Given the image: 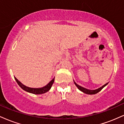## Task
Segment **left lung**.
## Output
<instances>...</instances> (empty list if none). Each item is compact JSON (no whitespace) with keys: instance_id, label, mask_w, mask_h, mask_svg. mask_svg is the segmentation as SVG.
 <instances>
[{"instance_id":"left-lung-1","label":"left lung","mask_w":124,"mask_h":124,"mask_svg":"<svg viewBox=\"0 0 124 124\" xmlns=\"http://www.w3.org/2000/svg\"><path fill=\"white\" fill-rule=\"evenodd\" d=\"M74 83H75V85H76V86H77V87H78V89L82 91V92H83V93H86V94H95L99 93V92H100V91L101 90L103 89V88L104 87L106 86V85L108 84V83H106V84H105V85H104V86H103L102 87H101L99 88V89H98L94 90H90L85 89V88L83 87L79 86V85H78V84H76V83H75V82H74Z\"/></svg>"}]
</instances>
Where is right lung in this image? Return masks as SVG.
Returning <instances> with one entry per match:
<instances>
[{"mask_svg": "<svg viewBox=\"0 0 124 124\" xmlns=\"http://www.w3.org/2000/svg\"><path fill=\"white\" fill-rule=\"evenodd\" d=\"M15 79L16 81L17 82V83L18 85H19L20 87L24 90L26 91V92H29V93H32V94H43L46 93L48 91H49L50 89L52 87V84L54 83V79L55 78L52 79V80L49 82V83L46 86L43 87H41V88H30V87H27L24 86V85H23L22 83H20V82L18 81L17 79L15 77Z\"/></svg>", "mask_w": 124, "mask_h": 124, "instance_id": "add662e5", "label": "right lung"}]
</instances>
